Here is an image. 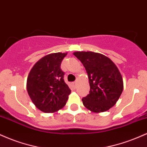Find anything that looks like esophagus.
<instances>
[{
    "instance_id": "esophagus-1",
    "label": "esophagus",
    "mask_w": 147,
    "mask_h": 147,
    "mask_svg": "<svg viewBox=\"0 0 147 147\" xmlns=\"http://www.w3.org/2000/svg\"><path fill=\"white\" fill-rule=\"evenodd\" d=\"M72 87H73L75 89H76V88H77V82H72Z\"/></svg>"
}]
</instances>
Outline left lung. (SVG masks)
<instances>
[{
    "label": "left lung",
    "mask_w": 147,
    "mask_h": 147,
    "mask_svg": "<svg viewBox=\"0 0 147 147\" xmlns=\"http://www.w3.org/2000/svg\"><path fill=\"white\" fill-rule=\"evenodd\" d=\"M73 55L83 63L90 84V93L82 99L84 106L94 113L109 111L117 102L124 88L117 65L97 52L77 51Z\"/></svg>",
    "instance_id": "obj_1"
}]
</instances>
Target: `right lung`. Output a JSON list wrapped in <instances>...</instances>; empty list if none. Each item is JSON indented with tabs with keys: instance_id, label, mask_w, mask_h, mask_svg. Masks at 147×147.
<instances>
[{
	"instance_id": "add662e5",
	"label": "right lung",
	"mask_w": 147,
	"mask_h": 147,
	"mask_svg": "<svg viewBox=\"0 0 147 147\" xmlns=\"http://www.w3.org/2000/svg\"><path fill=\"white\" fill-rule=\"evenodd\" d=\"M67 52L51 53L34 65L27 79V90L32 102L42 112L52 113L66 104L71 90L61 70Z\"/></svg>"
}]
</instances>
